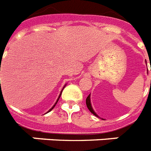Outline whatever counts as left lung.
<instances>
[{
    "mask_svg": "<svg viewBox=\"0 0 151 151\" xmlns=\"http://www.w3.org/2000/svg\"><path fill=\"white\" fill-rule=\"evenodd\" d=\"M86 106H87L88 109L90 110V111L93 114H94L95 116L98 117V115H97V114L95 113L94 111H93V109L92 105H91V103H90V94L87 96V98H86Z\"/></svg>",
    "mask_w": 151,
    "mask_h": 151,
    "instance_id": "obj_1",
    "label": "left lung"
}]
</instances>
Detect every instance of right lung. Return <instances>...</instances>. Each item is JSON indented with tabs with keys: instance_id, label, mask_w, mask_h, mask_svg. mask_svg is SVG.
Returning a JSON list of instances; mask_svg holds the SVG:
<instances>
[{
	"instance_id": "obj_1",
	"label": "right lung",
	"mask_w": 151,
	"mask_h": 151,
	"mask_svg": "<svg viewBox=\"0 0 151 151\" xmlns=\"http://www.w3.org/2000/svg\"><path fill=\"white\" fill-rule=\"evenodd\" d=\"M65 86H66V85H65ZM65 86H64V87H63V89H64V88H65ZM63 89H62V90H61V93H60V95H59V96H58V100H57V101H56V103H55V105L53 106L52 108H50V110H49V111H47V112H50V111H51V110H52V109H53V108H55V105H56V104H57V103H58V101L59 98H60V96H61V93H62V91H63Z\"/></svg>"
}]
</instances>
